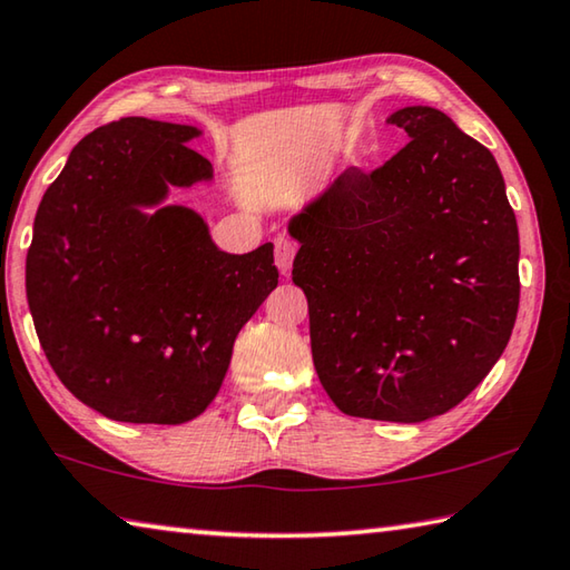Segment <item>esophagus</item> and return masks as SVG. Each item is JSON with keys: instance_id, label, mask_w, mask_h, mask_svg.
Wrapping results in <instances>:
<instances>
[{"instance_id": "esophagus-1", "label": "esophagus", "mask_w": 570, "mask_h": 570, "mask_svg": "<svg viewBox=\"0 0 570 570\" xmlns=\"http://www.w3.org/2000/svg\"><path fill=\"white\" fill-rule=\"evenodd\" d=\"M274 249H276V266L282 274L292 272V262H294V254H296V244L284 239V236H278L274 242Z\"/></svg>"}]
</instances>
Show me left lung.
<instances>
[{
    "label": "left lung",
    "mask_w": 570,
    "mask_h": 570,
    "mask_svg": "<svg viewBox=\"0 0 570 570\" xmlns=\"http://www.w3.org/2000/svg\"><path fill=\"white\" fill-rule=\"evenodd\" d=\"M401 151L346 169L292 219V278L331 401L358 419L446 413L503 354L519 314V226L493 154L431 107L399 109Z\"/></svg>",
    "instance_id": "1"
}]
</instances>
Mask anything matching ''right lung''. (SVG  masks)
Wrapping results in <instances>:
<instances>
[{
	"instance_id": "right-lung-1",
	"label": "right lung",
	"mask_w": 570,
	"mask_h": 570,
	"mask_svg": "<svg viewBox=\"0 0 570 570\" xmlns=\"http://www.w3.org/2000/svg\"><path fill=\"white\" fill-rule=\"evenodd\" d=\"M194 127L129 117L87 134L41 196L27 298L61 384L124 423H184L214 401L234 338L278 284L274 246L219 252L167 186L212 177Z\"/></svg>"
}]
</instances>
